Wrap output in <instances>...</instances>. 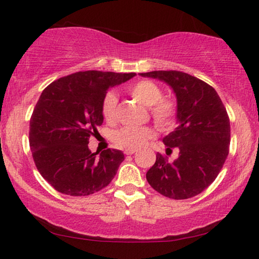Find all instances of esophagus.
<instances>
[{
    "label": "esophagus",
    "mask_w": 259,
    "mask_h": 259,
    "mask_svg": "<svg viewBox=\"0 0 259 259\" xmlns=\"http://www.w3.org/2000/svg\"><path fill=\"white\" fill-rule=\"evenodd\" d=\"M133 153H136V151H134V150H126L125 151V154L126 155H132Z\"/></svg>",
    "instance_id": "1"
}]
</instances>
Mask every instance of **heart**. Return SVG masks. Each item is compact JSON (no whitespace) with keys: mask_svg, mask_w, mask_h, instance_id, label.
Wrapping results in <instances>:
<instances>
[{"mask_svg":"<svg viewBox=\"0 0 259 259\" xmlns=\"http://www.w3.org/2000/svg\"><path fill=\"white\" fill-rule=\"evenodd\" d=\"M127 92L134 99L150 109L151 118L155 125L165 130L175 123L177 116V106L171 99L162 98V91L157 83L151 80H140L131 84ZM118 98L109 92L102 99L101 113L107 122H113L116 116ZM154 133L150 127L125 126L113 133L112 140L115 146L122 150H138L153 138Z\"/></svg>","mask_w":259,"mask_h":259,"instance_id":"b5f03b06","label":"heart"}]
</instances>
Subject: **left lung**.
Instances as JSON below:
<instances>
[{
	"label": "left lung",
	"instance_id": "1",
	"mask_svg": "<svg viewBox=\"0 0 259 259\" xmlns=\"http://www.w3.org/2000/svg\"><path fill=\"white\" fill-rule=\"evenodd\" d=\"M141 76L165 81L177 97L178 127L162 141L166 155L157 153L146 173L150 185L171 199H189L207 189L223 168L230 145V119L210 84L179 70H154ZM180 152L175 162L167 155Z\"/></svg>",
	"mask_w": 259,
	"mask_h": 259
}]
</instances>
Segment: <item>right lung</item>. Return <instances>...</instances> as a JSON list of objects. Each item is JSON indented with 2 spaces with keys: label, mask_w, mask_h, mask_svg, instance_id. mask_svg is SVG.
I'll use <instances>...</instances> for the list:
<instances>
[{
  "label": "right lung",
  "mask_w": 259,
  "mask_h": 259,
  "mask_svg": "<svg viewBox=\"0 0 259 259\" xmlns=\"http://www.w3.org/2000/svg\"><path fill=\"white\" fill-rule=\"evenodd\" d=\"M136 73L86 70L60 77L42 92L29 122V145L41 176L68 196H90L114 178L123 153L88 148L91 136L104 122L102 99L111 87Z\"/></svg>",
  "instance_id": "right-lung-1"
}]
</instances>
